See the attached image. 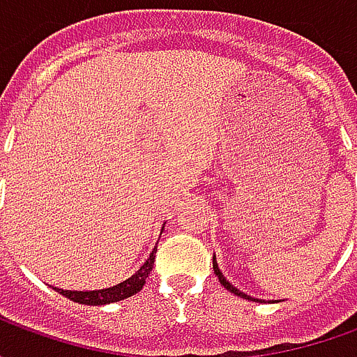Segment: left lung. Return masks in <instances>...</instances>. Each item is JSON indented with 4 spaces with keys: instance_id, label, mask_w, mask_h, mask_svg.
<instances>
[{
    "instance_id": "obj_1",
    "label": "left lung",
    "mask_w": 357,
    "mask_h": 357,
    "mask_svg": "<svg viewBox=\"0 0 357 357\" xmlns=\"http://www.w3.org/2000/svg\"><path fill=\"white\" fill-rule=\"evenodd\" d=\"M212 266H214V273L218 275V279H220V283L224 284V289H227L229 292H233V294H237V296H241V298H247V300H252V296H248V294H245V292H241L239 289H235L227 279H225L224 275H222V271H220V268H218V264H216V258L212 260ZM255 302H258V300L255 298Z\"/></svg>"
}]
</instances>
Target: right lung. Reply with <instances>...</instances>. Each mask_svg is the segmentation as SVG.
Returning <instances> with one entry per match:
<instances>
[{"mask_svg": "<svg viewBox=\"0 0 357 357\" xmlns=\"http://www.w3.org/2000/svg\"><path fill=\"white\" fill-rule=\"evenodd\" d=\"M156 250L153 248V252L149 255L147 262L143 264L132 277H128L122 283L109 287V289H99V291H63V289H55L59 294H63L66 298H70L73 302L78 304H88V306H102V304H110V302H118L133 296L135 292H139L145 284V279L151 275L153 271V264H155Z\"/></svg>", "mask_w": 357, "mask_h": 357, "instance_id": "add662e5", "label": "right lung"}]
</instances>
